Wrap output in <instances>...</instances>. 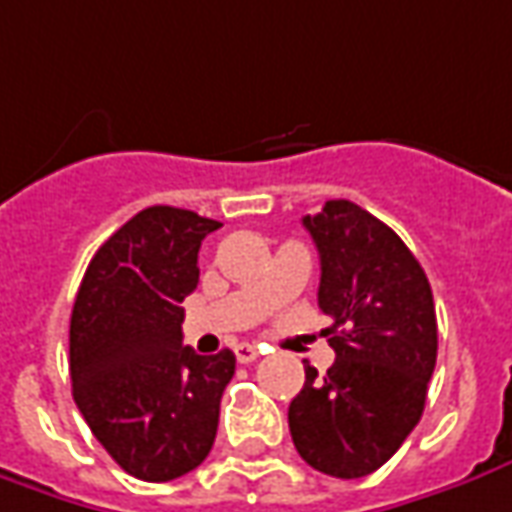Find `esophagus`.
Wrapping results in <instances>:
<instances>
[{
	"instance_id": "34e87169",
	"label": "esophagus",
	"mask_w": 512,
	"mask_h": 512,
	"mask_svg": "<svg viewBox=\"0 0 512 512\" xmlns=\"http://www.w3.org/2000/svg\"><path fill=\"white\" fill-rule=\"evenodd\" d=\"M235 358H238L241 364H252V361L260 358V347H255V344H238V347H235Z\"/></svg>"
}]
</instances>
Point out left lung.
<instances>
[{"mask_svg": "<svg viewBox=\"0 0 512 512\" xmlns=\"http://www.w3.org/2000/svg\"><path fill=\"white\" fill-rule=\"evenodd\" d=\"M319 252L328 373L305 364L288 429L311 468L339 479L378 471L426 406L437 364V316L426 271L409 246L353 201L333 198L302 218Z\"/></svg>", "mask_w": 512, "mask_h": 512, "instance_id": "obj_1", "label": "left lung"}]
</instances>
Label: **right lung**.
Segmentation results:
<instances>
[{
	"instance_id": "1",
	"label": "right lung",
	"mask_w": 512,
	"mask_h": 512,
	"mask_svg": "<svg viewBox=\"0 0 512 512\" xmlns=\"http://www.w3.org/2000/svg\"><path fill=\"white\" fill-rule=\"evenodd\" d=\"M221 227L179 207H148L92 257L69 322L72 395L125 474L170 482L207 460L232 350L182 344V302L198 285L201 241Z\"/></svg>"
}]
</instances>
